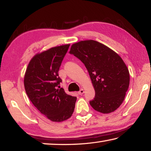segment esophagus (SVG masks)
I'll use <instances>...</instances> for the list:
<instances>
[{
  "mask_svg": "<svg viewBox=\"0 0 151 151\" xmlns=\"http://www.w3.org/2000/svg\"><path fill=\"white\" fill-rule=\"evenodd\" d=\"M84 93H85V91H84L83 89H81L80 91L78 92V94H80V95H82Z\"/></svg>",
  "mask_w": 151,
  "mask_h": 151,
  "instance_id": "1",
  "label": "esophagus"
}]
</instances>
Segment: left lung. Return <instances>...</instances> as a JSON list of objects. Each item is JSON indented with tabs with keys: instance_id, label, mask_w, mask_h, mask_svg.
Returning a JSON list of instances; mask_svg holds the SVG:
<instances>
[{
	"instance_id": "1",
	"label": "left lung",
	"mask_w": 151,
	"mask_h": 151,
	"mask_svg": "<svg viewBox=\"0 0 151 151\" xmlns=\"http://www.w3.org/2000/svg\"><path fill=\"white\" fill-rule=\"evenodd\" d=\"M70 54L86 66L95 91L89 103L103 114L116 110L123 102L129 88L130 75L121 57L111 48L93 40H82L71 46Z\"/></svg>"
}]
</instances>
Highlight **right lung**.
<instances>
[{
  "mask_svg": "<svg viewBox=\"0 0 151 151\" xmlns=\"http://www.w3.org/2000/svg\"><path fill=\"white\" fill-rule=\"evenodd\" d=\"M69 46L52 47L35 55L24 75V88L30 101L53 122L69 119L75 107L76 97L68 95L58 86L62 80L58 73Z\"/></svg>",
  "mask_w": 151,
  "mask_h": 151,
  "instance_id": "obj_1",
  "label": "right lung"
}]
</instances>
